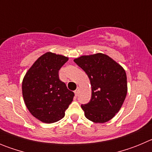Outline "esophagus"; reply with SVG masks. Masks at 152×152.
<instances>
[{"label":"esophagus","mask_w":152,"mask_h":152,"mask_svg":"<svg viewBox=\"0 0 152 152\" xmlns=\"http://www.w3.org/2000/svg\"><path fill=\"white\" fill-rule=\"evenodd\" d=\"M78 93H79V88H77V89H76V90H75V96H77V94H78Z\"/></svg>","instance_id":"obj_1"}]
</instances>
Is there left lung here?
I'll use <instances>...</instances> for the list:
<instances>
[{"label":"left lung","instance_id":"8db88e82","mask_svg":"<svg viewBox=\"0 0 152 152\" xmlns=\"http://www.w3.org/2000/svg\"><path fill=\"white\" fill-rule=\"evenodd\" d=\"M88 75L91 99L82 104L86 118L94 123L110 120L119 112L127 94V77L121 65L108 56L97 53L74 60Z\"/></svg>","mask_w":152,"mask_h":152}]
</instances>
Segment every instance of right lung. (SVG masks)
Listing matches in <instances>:
<instances>
[{"label": "right lung", "mask_w": 152, "mask_h": 152, "mask_svg": "<svg viewBox=\"0 0 152 152\" xmlns=\"http://www.w3.org/2000/svg\"><path fill=\"white\" fill-rule=\"evenodd\" d=\"M68 60L65 56L46 52L35 61L23 80L25 104L30 113L43 123L62 119L73 100L74 92L58 77V71Z\"/></svg>", "instance_id": "1"}]
</instances>
